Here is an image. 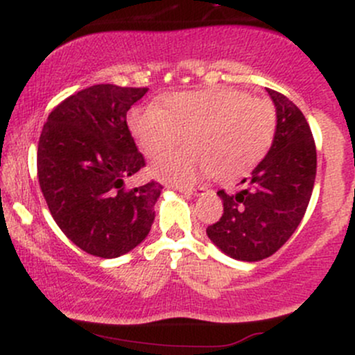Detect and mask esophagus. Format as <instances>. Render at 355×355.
I'll return each instance as SVG.
<instances>
[{
  "mask_svg": "<svg viewBox=\"0 0 355 355\" xmlns=\"http://www.w3.org/2000/svg\"><path fill=\"white\" fill-rule=\"evenodd\" d=\"M175 190H178L180 193H185V195H197L205 189H203V187H197V189H195V187H175Z\"/></svg>",
  "mask_w": 355,
  "mask_h": 355,
  "instance_id": "34e87169",
  "label": "esophagus"
}]
</instances>
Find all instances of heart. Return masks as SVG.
Returning a JSON list of instances; mask_svg holds the SVG:
<instances>
[{
	"mask_svg": "<svg viewBox=\"0 0 355 355\" xmlns=\"http://www.w3.org/2000/svg\"><path fill=\"white\" fill-rule=\"evenodd\" d=\"M128 128L146 157L162 155L152 165L160 180L189 185L205 175L230 180L263 160L277 132L275 107L232 88L183 92L158 105L133 108Z\"/></svg>",
	"mask_w": 355,
	"mask_h": 355,
	"instance_id": "b5f03b06",
	"label": "heart"
}]
</instances>
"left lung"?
Segmentation results:
<instances>
[{
  "label": "left lung",
  "mask_w": 355,
  "mask_h": 355,
  "mask_svg": "<svg viewBox=\"0 0 355 355\" xmlns=\"http://www.w3.org/2000/svg\"><path fill=\"white\" fill-rule=\"evenodd\" d=\"M277 110L274 144L243 178L242 189L218 190L223 214L207 235L232 259L259 262L275 254L302 222L313 190L317 152L304 113L282 93L268 89Z\"/></svg>",
  "instance_id": "left-lung-1"
}]
</instances>
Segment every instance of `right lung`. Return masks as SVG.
<instances>
[{
  "label": "right lung",
  "instance_id": "1",
  "mask_svg": "<svg viewBox=\"0 0 355 355\" xmlns=\"http://www.w3.org/2000/svg\"><path fill=\"white\" fill-rule=\"evenodd\" d=\"M148 88L93 85L48 115L38 141V180L51 217L89 255L115 259L148 235L164 187L126 189L145 166L126 113Z\"/></svg>",
  "mask_w": 355,
  "mask_h": 355
}]
</instances>
